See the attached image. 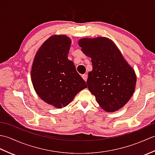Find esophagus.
<instances>
[{"instance_id":"1","label":"esophagus","mask_w":155,"mask_h":155,"mask_svg":"<svg viewBox=\"0 0 155 155\" xmlns=\"http://www.w3.org/2000/svg\"><path fill=\"white\" fill-rule=\"evenodd\" d=\"M82 78H83L85 81H87V78H88L87 74H83V75H82Z\"/></svg>"}]
</instances>
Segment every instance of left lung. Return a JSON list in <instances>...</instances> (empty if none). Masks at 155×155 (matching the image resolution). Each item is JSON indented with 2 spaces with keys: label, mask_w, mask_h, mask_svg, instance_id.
<instances>
[{
  "label": "left lung",
  "mask_w": 155,
  "mask_h": 155,
  "mask_svg": "<svg viewBox=\"0 0 155 155\" xmlns=\"http://www.w3.org/2000/svg\"><path fill=\"white\" fill-rule=\"evenodd\" d=\"M78 45L93 64L87 81L88 90L105 111L119 110L134 93L137 81L134 71L109 38H84Z\"/></svg>",
  "instance_id": "obj_1"
}]
</instances>
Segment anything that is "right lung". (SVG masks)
Wrapping results in <instances>:
<instances>
[{"instance_id":"right-lung-1","label":"right lung","mask_w":155,"mask_h":155,"mask_svg":"<svg viewBox=\"0 0 155 155\" xmlns=\"http://www.w3.org/2000/svg\"><path fill=\"white\" fill-rule=\"evenodd\" d=\"M71 40L66 35H53L36 54L31 70V81L42 101L61 108L73 100L87 84L68 59Z\"/></svg>"}]
</instances>
